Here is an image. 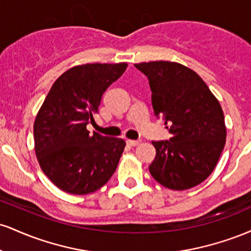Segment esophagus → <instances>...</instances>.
<instances>
[{
    "instance_id": "obj_1",
    "label": "esophagus",
    "mask_w": 251,
    "mask_h": 251,
    "mask_svg": "<svg viewBox=\"0 0 251 251\" xmlns=\"http://www.w3.org/2000/svg\"><path fill=\"white\" fill-rule=\"evenodd\" d=\"M126 143H127V145H129V146H137V145H139L140 143H142V140H133V139H127V140H126Z\"/></svg>"
}]
</instances>
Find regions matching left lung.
Wrapping results in <instances>:
<instances>
[{
    "label": "left lung",
    "mask_w": 251,
    "mask_h": 251,
    "mask_svg": "<svg viewBox=\"0 0 251 251\" xmlns=\"http://www.w3.org/2000/svg\"><path fill=\"white\" fill-rule=\"evenodd\" d=\"M148 76L154 116L169 124L170 140L152 142L155 157L150 174L171 190L203 183L217 165L226 145L223 109L203 79L171 61L135 63Z\"/></svg>",
    "instance_id": "obj_1"
}]
</instances>
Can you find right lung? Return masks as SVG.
I'll return each mask as SVG.
<instances>
[{"label": "right lung", "mask_w": 251, "mask_h": 251, "mask_svg": "<svg viewBox=\"0 0 251 251\" xmlns=\"http://www.w3.org/2000/svg\"><path fill=\"white\" fill-rule=\"evenodd\" d=\"M127 63H85L61 74L34 122V149L43 174L62 191L87 195L116 172L125 142L89 134L102 94L123 75Z\"/></svg>", "instance_id": "obj_1"}]
</instances>
